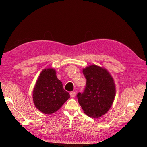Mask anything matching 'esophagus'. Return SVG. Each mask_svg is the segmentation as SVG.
Returning <instances> with one entry per match:
<instances>
[{"instance_id":"esophagus-1","label":"esophagus","mask_w":147,"mask_h":147,"mask_svg":"<svg viewBox=\"0 0 147 147\" xmlns=\"http://www.w3.org/2000/svg\"><path fill=\"white\" fill-rule=\"evenodd\" d=\"M70 95L72 97H74L75 96V95H76V93H75V91H71L70 92Z\"/></svg>"}]
</instances>
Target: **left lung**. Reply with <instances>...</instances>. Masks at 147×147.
<instances>
[{
	"instance_id": "left-lung-1",
	"label": "left lung",
	"mask_w": 147,
	"mask_h": 147,
	"mask_svg": "<svg viewBox=\"0 0 147 147\" xmlns=\"http://www.w3.org/2000/svg\"><path fill=\"white\" fill-rule=\"evenodd\" d=\"M86 84L84 91L77 97L84 112L88 116L98 118L112 106L115 96L113 80L105 69L92 65L83 69Z\"/></svg>"
}]
</instances>
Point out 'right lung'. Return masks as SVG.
<instances>
[{
  "instance_id": "obj_1",
  "label": "right lung",
  "mask_w": 147,
  "mask_h": 147,
  "mask_svg": "<svg viewBox=\"0 0 147 147\" xmlns=\"http://www.w3.org/2000/svg\"><path fill=\"white\" fill-rule=\"evenodd\" d=\"M70 97L64 90L62 82L57 79L53 69H44L35 84L33 100L35 107L42 112L51 114L59 110Z\"/></svg>"
}]
</instances>
